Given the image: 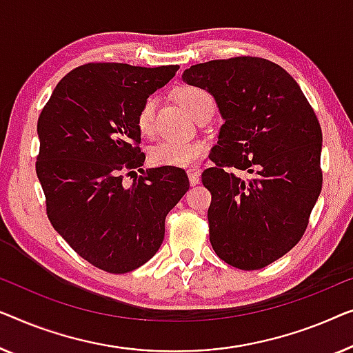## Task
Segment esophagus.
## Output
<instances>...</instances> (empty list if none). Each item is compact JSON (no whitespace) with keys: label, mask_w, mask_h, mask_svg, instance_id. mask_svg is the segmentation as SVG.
Here are the masks:
<instances>
[{"label":"esophagus","mask_w":353,"mask_h":353,"mask_svg":"<svg viewBox=\"0 0 353 353\" xmlns=\"http://www.w3.org/2000/svg\"><path fill=\"white\" fill-rule=\"evenodd\" d=\"M187 174H188V181H190V185H196V183L200 182V171L192 170L188 171Z\"/></svg>","instance_id":"esophagus-1"}]
</instances>
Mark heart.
I'll use <instances>...</instances> for the list:
<instances>
[{
    "label": "heart",
    "mask_w": 353,
    "mask_h": 353,
    "mask_svg": "<svg viewBox=\"0 0 353 353\" xmlns=\"http://www.w3.org/2000/svg\"><path fill=\"white\" fill-rule=\"evenodd\" d=\"M176 97L181 105L196 117L206 107L214 105L211 94L195 84H183L176 89ZM157 97L148 96L139 105L136 113V126L142 136L155 132ZM205 153V143L198 141H161L150 148V161L155 166L187 168Z\"/></svg>",
    "instance_id": "1"
}]
</instances>
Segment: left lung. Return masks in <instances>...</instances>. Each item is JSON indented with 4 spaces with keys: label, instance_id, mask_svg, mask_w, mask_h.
Returning a JSON list of instances; mask_svg holds the SVG:
<instances>
[{
    "label": "left lung",
    "instance_id": "8db88e82",
    "mask_svg": "<svg viewBox=\"0 0 353 353\" xmlns=\"http://www.w3.org/2000/svg\"><path fill=\"white\" fill-rule=\"evenodd\" d=\"M182 79L211 92L224 118L214 166L201 174L212 250L236 269H262L299 243L319 200V118L294 78L267 59L196 63Z\"/></svg>",
    "mask_w": 353,
    "mask_h": 353
}]
</instances>
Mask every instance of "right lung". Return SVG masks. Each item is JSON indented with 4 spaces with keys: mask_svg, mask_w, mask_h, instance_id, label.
<instances>
[{
    "mask_svg": "<svg viewBox=\"0 0 353 353\" xmlns=\"http://www.w3.org/2000/svg\"><path fill=\"white\" fill-rule=\"evenodd\" d=\"M155 68L91 62L67 73L38 118L37 174L52 227L83 259L108 274L150 261L165 219L188 190L182 168L143 171L137 108L176 75ZM143 172L129 188L122 172Z\"/></svg>",
    "mask_w": 353,
    "mask_h": 353,
    "instance_id": "right-lung-1",
    "label": "right lung"
}]
</instances>
